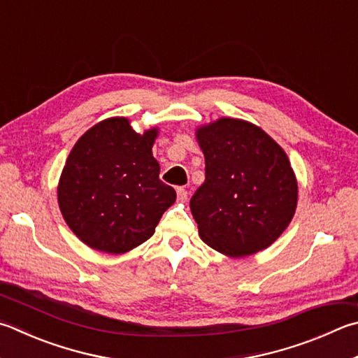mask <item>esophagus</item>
Segmentation results:
<instances>
[{
    "mask_svg": "<svg viewBox=\"0 0 358 358\" xmlns=\"http://www.w3.org/2000/svg\"><path fill=\"white\" fill-rule=\"evenodd\" d=\"M177 196H178V200H180V201H186V200H187V191L183 189V187H178V189H177Z\"/></svg>",
    "mask_w": 358,
    "mask_h": 358,
    "instance_id": "1",
    "label": "esophagus"
}]
</instances>
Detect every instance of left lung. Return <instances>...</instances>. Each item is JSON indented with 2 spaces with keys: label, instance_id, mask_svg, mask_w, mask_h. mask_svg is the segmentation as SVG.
Returning <instances> with one entry per match:
<instances>
[{
  "label": "left lung",
  "instance_id": "1",
  "mask_svg": "<svg viewBox=\"0 0 358 358\" xmlns=\"http://www.w3.org/2000/svg\"><path fill=\"white\" fill-rule=\"evenodd\" d=\"M205 183L191 199L201 241L225 257L268 249L297 208V178L288 155L271 136L243 119L197 127Z\"/></svg>",
  "mask_w": 358,
  "mask_h": 358
}]
</instances>
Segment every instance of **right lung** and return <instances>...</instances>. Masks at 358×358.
<instances>
[{
    "mask_svg": "<svg viewBox=\"0 0 358 358\" xmlns=\"http://www.w3.org/2000/svg\"><path fill=\"white\" fill-rule=\"evenodd\" d=\"M159 128L136 133L127 117L89 128L71 148L57 185L69 229L90 249L129 252L153 236L177 194L159 180L153 144Z\"/></svg>",
    "mask_w": 358,
    "mask_h": 358,
    "instance_id": "1",
    "label": "right lung"
}]
</instances>
